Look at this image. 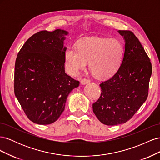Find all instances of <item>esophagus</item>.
Here are the masks:
<instances>
[{"mask_svg":"<svg viewBox=\"0 0 160 160\" xmlns=\"http://www.w3.org/2000/svg\"><path fill=\"white\" fill-rule=\"evenodd\" d=\"M89 82H90V80H89V79H82V80L81 81V83L82 85H86V84L89 83Z\"/></svg>","mask_w":160,"mask_h":160,"instance_id":"esophagus-1","label":"esophagus"}]
</instances>
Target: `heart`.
Wrapping results in <instances>:
<instances>
[{
	"instance_id": "heart-1",
	"label": "heart",
	"mask_w": 160,
	"mask_h": 160,
	"mask_svg": "<svg viewBox=\"0 0 160 160\" xmlns=\"http://www.w3.org/2000/svg\"><path fill=\"white\" fill-rule=\"evenodd\" d=\"M123 56V47L117 39L87 37L77 42V49L69 47L65 51V67L72 76L79 74L89 61L93 75L106 79L117 71Z\"/></svg>"
}]
</instances>
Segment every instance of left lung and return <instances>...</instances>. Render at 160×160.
<instances>
[{
  "mask_svg": "<svg viewBox=\"0 0 160 160\" xmlns=\"http://www.w3.org/2000/svg\"><path fill=\"white\" fill-rule=\"evenodd\" d=\"M125 41L119 68L113 77L99 85L101 93L93 104L100 122L107 125L124 123L146 101L152 67L138 38L129 31H118Z\"/></svg>",
  "mask_w": 160,
  "mask_h": 160,
  "instance_id": "8db88e82",
  "label": "left lung"
}]
</instances>
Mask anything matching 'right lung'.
<instances>
[{
	"mask_svg": "<svg viewBox=\"0 0 160 160\" xmlns=\"http://www.w3.org/2000/svg\"><path fill=\"white\" fill-rule=\"evenodd\" d=\"M67 31H42L18 52L14 68V94L32 122L48 125L65 109L67 98L79 82L65 71Z\"/></svg>",
	"mask_w": 160,
	"mask_h": 160,
	"instance_id": "obj_1",
	"label": "right lung"
}]
</instances>
